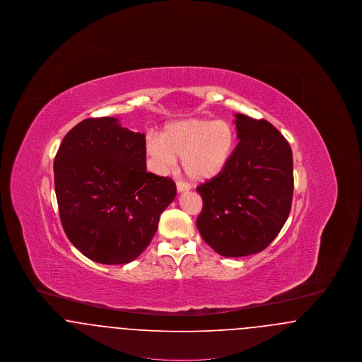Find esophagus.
<instances>
[{
  "instance_id": "esophagus-1",
  "label": "esophagus",
  "mask_w": 362,
  "mask_h": 362,
  "mask_svg": "<svg viewBox=\"0 0 362 362\" xmlns=\"http://www.w3.org/2000/svg\"><path fill=\"white\" fill-rule=\"evenodd\" d=\"M176 189L179 192H183V191H189L191 189V186H189L187 182H182V180H177L176 182Z\"/></svg>"
}]
</instances>
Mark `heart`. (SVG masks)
Here are the masks:
<instances>
[{
	"label": "heart",
	"mask_w": 362,
	"mask_h": 362,
	"mask_svg": "<svg viewBox=\"0 0 362 362\" xmlns=\"http://www.w3.org/2000/svg\"><path fill=\"white\" fill-rule=\"evenodd\" d=\"M236 144L238 133L230 122L186 119L167 124L161 136L149 134L145 149L157 171H168L176 157H182L191 179L206 180L224 170Z\"/></svg>",
	"instance_id": "b5f03b06"
}]
</instances>
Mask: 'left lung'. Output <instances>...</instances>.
<instances>
[{
  "label": "left lung",
  "instance_id": "left-lung-1",
  "mask_svg": "<svg viewBox=\"0 0 362 362\" xmlns=\"http://www.w3.org/2000/svg\"><path fill=\"white\" fill-rule=\"evenodd\" d=\"M239 144L224 170L198 186L202 239L220 255L263 251L288 220L293 198L291 145L264 119L236 114Z\"/></svg>",
  "mask_w": 362,
  "mask_h": 362
}]
</instances>
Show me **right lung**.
<instances>
[{"label":"right lung","mask_w":362,"mask_h":362,"mask_svg":"<svg viewBox=\"0 0 362 362\" xmlns=\"http://www.w3.org/2000/svg\"><path fill=\"white\" fill-rule=\"evenodd\" d=\"M54 185L68 239L103 264L138 258L176 195L173 179L146 173L145 134L111 117L84 119L65 136Z\"/></svg>","instance_id":"add662e5"}]
</instances>
